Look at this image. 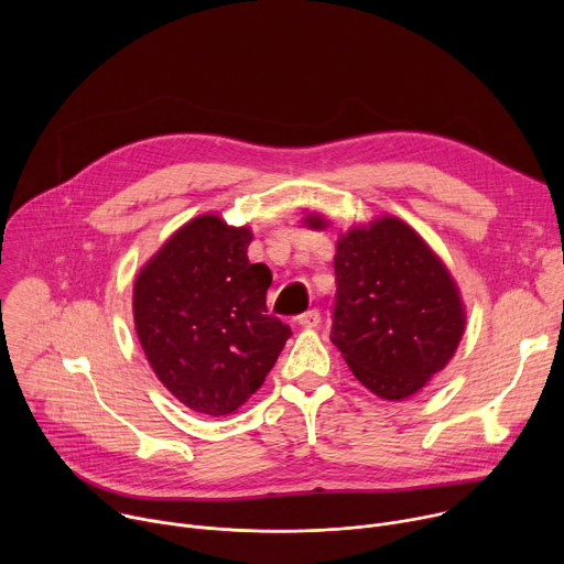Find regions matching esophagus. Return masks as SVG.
<instances>
[{"label": "esophagus", "instance_id": "obj_1", "mask_svg": "<svg viewBox=\"0 0 564 564\" xmlns=\"http://www.w3.org/2000/svg\"><path fill=\"white\" fill-rule=\"evenodd\" d=\"M296 321H299V326H301V328H316V326L321 324V312L312 307V310H307V312L299 314V316H296Z\"/></svg>", "mask_w": 564, "mask_h": 564}]
</instances>
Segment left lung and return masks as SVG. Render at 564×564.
I'll return each instance as SVG.
<instances>
[{
    "label": "left lung",
    "instance_id": "1",
    "mask_svg": "<svg viewBox=\"0 0 564 564\" xmlns=\"http://www.w3.org/2000/svg\"><path fill=\"white\" fill-rule=\"evenodd\" d=\"M324 229L326 220L307 214ZM333 344L377 397L420 392L455 355L466 314L459 290L426 240L404 220L379 216L337 240Z\"/></svg>",
    "mask_w": 564,
    "mask_h": 564
}]
</instances>
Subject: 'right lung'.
I'll use <instances>...</instances> for the list:
<instances>
[{
	"mask_svg": "<svg viewBox=\"0 0 564 564\" xmlns=\"http://www.w3.org/2000/svg\"><path fill=\"white\" fill-rule=\"evenodd\" d=\"M250 227L203 214L140 270L133 324L149 366L194 413H236L263 386L290 326L268 314L272 272L250 263Z\"/></svg>",
	"mask_w": 564,
	"mask_h": 564,
	"instance_id": "1",
	"label": "right lung"
}]
</instances>
